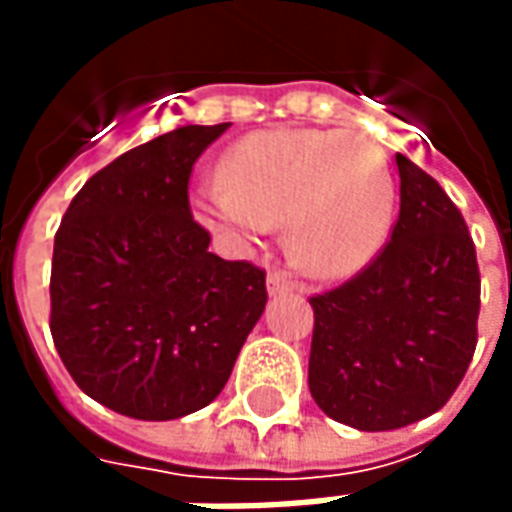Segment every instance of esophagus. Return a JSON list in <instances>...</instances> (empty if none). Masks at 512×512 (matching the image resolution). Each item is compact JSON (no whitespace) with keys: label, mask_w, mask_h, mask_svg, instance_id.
Listing matches in <instances>:
<instances>
[{"label":"esophagus","mask_w":512,"mask_h":512,"mask_svg":"<svg viewBox=\"0 0 512 512\" xmlns=\"http://www.w3.org/2000/svg\"><path fill=\"white\" fill-rule=\"evenodd\" d=\"M266 288H268V296H285V293L293 290V282H290L285 274H279V271H268Z\"/></svg>","instance_id":"obj_1"}]
</instances>
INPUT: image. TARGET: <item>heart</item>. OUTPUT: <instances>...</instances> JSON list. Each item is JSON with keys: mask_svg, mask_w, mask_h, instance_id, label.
Masks as SVG:
<instances>
[{"mask_svg": "<svg viewBox=\"0 0 512 512\" xmlns=\"http://www.w3.org/2000/svg\"><path fill=\"white\" fill-rule=\"evenodd\" d=\"M219 175L191 194L194 219L238 246L288 219L290 257L315 279L354 277L392 233V172L381 147L362 134L255 131L224 153Z\"/></svg>", "mask_w": 512, "mask_h": 512, "instance_id": "heart-1", "label": "heart"}]
</instances>
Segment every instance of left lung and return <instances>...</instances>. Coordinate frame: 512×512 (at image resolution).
Segmentation results:
<instances>
[{"mask_svg": "<svg viewBox=\"0 0 512 512\" xmlns=\"http://www.w3.org/2000/svg\"><path fill=\"white\" fill-rule=\"evenodd\" d=\"M400 216L370 266L312 296L310 392L326 417L395 430L436 414L477 345L480 271L472 235L428 172L395 156Z\"/></svg>", "mask_w": 512, "mask_h": 512, "instance_id": "1", "label": "left lung"}]
</instances>
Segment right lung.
Returning <instances> with one entry per match:
<instances>
[{"label":"right lung","instance_id":"obj_1","mask_svg":"<svg viewBox=\"0 0 512 512\" xmlns=\"http://www.w3.org/2000/svg\"><path fill=\"white\" fill-rule=\"evenodd\" d=\"M230 123L186 126L87 180L54 235L51 337L84 395L164 422L211 403L266 310V274L208 252L189 175Z\"/></svg>","mask_w":512,"mask_h":512}]
</instances>
